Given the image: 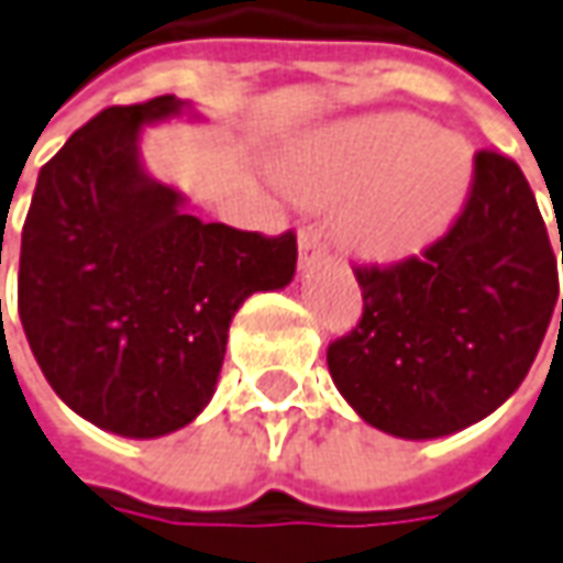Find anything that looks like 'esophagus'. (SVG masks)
Listing matches in <instances>:
<instances>
[{
	"label": "esophagus",
	"instance_id": "obj_1",
	"mask_svg": "<svg viewBox=\"0 0 563 563\" xmlns=\"http://www.w3.org/2000/svg\"><path fill=\"white\" fill-rule=\"evenodd\" d=\"M323 255V246H320V236L308 228V231L298 233V265H311L313 258Z\"/></svg>",
	"mask_w": 563,
	"mask_h": 563
}]
</instances>
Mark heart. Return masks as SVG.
<instances>
[{
    "label": "heart",
    "instance_id": "1",
    "mask_svg": "<svg viewBox=\"0 0 563 563\" xmlns=\"http://www.w3.org/2000/svg\"><path fill=\"white\" fill-rule=\"evenodd\" d=\"M286 181L298 200H345L339 233L347 250L394 265L453 224L472 185V153L412 113H376L327 132L289 163Z\"/></svg>",
    "mask_w": 563,
    "mask_h": 563
}]
</instances>
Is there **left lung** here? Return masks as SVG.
Segmentation results:
<instances>
[{
	"mask_svg": "<svg viewBox=\"0 0 563 563\" xmlns=\"http://www.w3.org/2000/svg\"><path fill=\"white\" fill-rule=\"evenodd\" d=\"M354 277L363 317L327 351L330 376L366 426L404 441L446 438L499 410L558 305L537 197L518 163L493 151L474 156L472 194L446 236L422 258Z\"/></svg>",
	"mask_w": 563,
	"mask_h": 563,
	"instance_id": "left-lung-1",
	"label": "left lung"
}]
</instances>
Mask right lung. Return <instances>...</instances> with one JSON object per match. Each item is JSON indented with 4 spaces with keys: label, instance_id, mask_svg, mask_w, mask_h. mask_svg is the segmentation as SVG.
Instances as JSON below:
<instances>
[{
    "label": "right lung",
    "instance_id": "1",
    "mask_svg": "<svg viewBox=\"0 0 563 563\" xmlns=\"http://www.w3.org/2000/svg\"><path fill=\"white\" fill-rule=\"evenodd\" d=\"M200 120L163 95L107 107L42 166L21 233L18 311L55 394L91 426L151 441L212 400L233 313L296 274V233L206 224L156 181L141 132Z\"/></svg>",
    "mask_w": 563,
    "mask_h": 563
}]
</instances>
